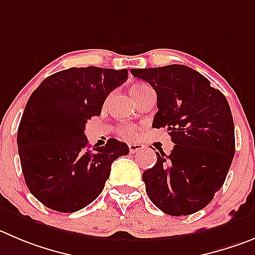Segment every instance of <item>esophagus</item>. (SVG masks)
<instances>
[{"label":"esophagus","mask_w":255,"mask_h":255,"mask_svg":"<svg viewBox=\"0 0 255 255\" xmlns=\"http://www.w3.org/2000/svg\"><path fill=\"white\" fill-rule=\"evenodd\" d=\"M143 144L142 143H129L128 144V148H129L130 153H134V152H138L141 149H143Z\"/></svg>","instance_id":"1"}]
</instances>
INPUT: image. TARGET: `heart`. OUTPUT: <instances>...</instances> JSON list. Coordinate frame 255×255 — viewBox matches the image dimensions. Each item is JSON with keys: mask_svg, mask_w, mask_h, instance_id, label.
I'll list each match as a JSON object with an SVG mask.
<instances>
[{"mask_svg": "<svg viewBox=\"0 0 255 255\" xmlns=\"http://www.w3.org/2000/svg\"><path fill=\"white\" fill-rule=\"evenodd\" d=\"M144 88H146V85H143V84L133 85V87L130 88V92H132L133 97H134V95L137 94L138 92L143 90ZM121 133H122L123 137L127 139H133V138H135V135H137V130H135V128L133 127V126H125V127L121 128Z\"/></svg>", "mask_w": 255, "mask_h": 255, "instance_id": "1", "label": "heart"}]
</instances>
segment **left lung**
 Masks as SVG:
<instances>
[{
  "label": "left lung",
  "mask_w": 255,
  "mask_h": 255,
  "mask_svg": "<svg viewBox=\"0 0 255 255\" xmlns=\"http://www.w3.org/2000/svg\"><path fill=\"white\" fill-rule=\"evenodd\" d=\"M157 94L153 128H167L175 143L170 154L142 178L152 203L172 216L205 208L224 184L235 153L234 122L225 95L204 75L185 65L132 69Z\"/></svg>",
  "instance_id": "8db88e82"
}]
</instances>
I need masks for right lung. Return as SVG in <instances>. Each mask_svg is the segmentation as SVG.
Listing matches in <instances>:
<instances>
[{
    "label": "right lung",
    "instance_id": "obj_1",
    "mask_svg": "<svg viewBox=\"0 0 255 255\" xmlns=\"http://www.w3.org/2000/svg\"><path fill=\"white\" fill-rule=\"evenodd\" d=\"M127 78V69L70 68L30 95L17 130L18 154L28 190L49 209L74 213L89 205L103 191L113 161L129 153L116 138L90 149L84 134L88 121Z\"/></svg>",
    "mask_w": 255,
    "mask_h": 255
}]
</instances>
